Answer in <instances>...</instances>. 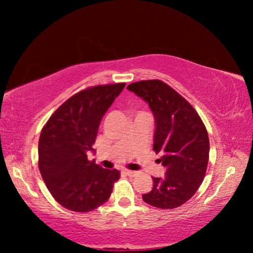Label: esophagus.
<instances>
[{
  "label": "esophagus",
  "mask_w": 253,
  "mask_h": 253,
  "mask_svg": "<svg viewBox=\"0 0 253 253\" xmlns=\"http://www.w3.org/2000/svg\"><path fill=\"white\" fill-rule=\"evenodd\" d=\"M125 173H126V175H128V176H130V177H135V176H137V175H138V172H135V170H125Z\"/></svg>",
  "instance_id": "obj_1"
}]
</instances>
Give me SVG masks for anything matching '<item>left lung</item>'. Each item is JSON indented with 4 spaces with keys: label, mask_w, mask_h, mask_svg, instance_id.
Returning <instances> with one entry per match:
<instances>
[{
    "label": "left lung",
    "mask_w": 253,
    "mask_h": 253,
    "mask_svg": "<svg viewBox=\"0 0 253 253\" xmlns=\"http://www.w3.org/2000/svg\"><path fill=\"white\" fill-rule=\"evenodd\" d=\"M143 98L155 118L153 149L166 168L163 177H153L151 192L143 200L158 209H175L199 190L207 173L210 142L202 119L190 102L162 80H142L127 85Z\"/></svg>",
    "instance_id": "left-lung-1"
}]
</instances>
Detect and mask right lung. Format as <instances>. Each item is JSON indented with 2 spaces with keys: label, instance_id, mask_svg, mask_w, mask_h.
I'll use <instances>...</instances> for the list:
<instances>
[{
  "label": "right lung",
  "instance_id": "right-lung-1",
  "mask_svg": "<svg viewBox=\"0 0 253 253\" xmlns=\"http://www.w3.org/2000/svg\"><path fill=\"white\" fill-rule=\"evenodd\" d=\"M125 83L100 84L71 96L41 130L39 169L51 195L63 208L89 212L104 204L121 177L89 161L102 117Z\"/></svg>",
  "mask_w": 253,
  "mask_h": 253
}]
</instances>
